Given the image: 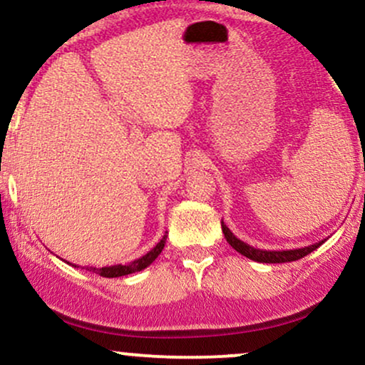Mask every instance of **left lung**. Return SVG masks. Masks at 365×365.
<instances>
[{"label": "left lung", "mask_w": 365, "mask_h": 365, "mask_svg": "<svg viewBox=\"0 0 365 365\" xmlns=\"http://www.w3.org/2000/svg\"><path fill=\"white\" fill-rule=\"evenodd\" d=\"M222 232H224L227 242H229L235 251L241 252L242 256H246V258H250L252 261H258V263H289V261H297L304 258V256H307L314 250H318L321 244L327 241V239H324V241L311 244V246H306V247H299V250L267 251V250H256V247H252L250 244L242 242L241 239L235 237L232 230L224 224V220H222Z\"/></svg>", "instance_id": "obj_1"}]
</instances>
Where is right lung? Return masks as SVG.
<instances>
[{"instance_id":"obj_1","label":"right lung","mask_w":365,"mask_h":365,"mask_svg":"<svg viewBox=\"0 0 365 365\" xmlns=\"http://www.w3.org/2000/svg\"><path fill=\"white\" fill-rule=\"evenodd\" d=\"M165 239H167V232H165L164 237L160 239V242H157V246L153 247V250H150V251L147 252V255L140 256L138 259L130 261V263L113 264V267H102V268H97V267H85V269H87V272L97 273V275L106 277V278H118V277L130 275V273L141 272V269H145V268L148 267V264H152L153 261L157 259V256L160 255L162 250H164ZM68 264H71V263H68ZM71 267L78 268V267H76V264H71Z\"/></svg>"}]
</instances>
